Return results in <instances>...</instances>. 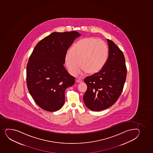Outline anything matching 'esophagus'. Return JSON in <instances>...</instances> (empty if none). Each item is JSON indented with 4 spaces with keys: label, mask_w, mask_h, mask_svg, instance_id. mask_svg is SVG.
<instances>
[{
    "label": "esophagus",
    "mask_w": 153,
    "mask_h": 153,
    "mask_svg": "<svg viewBox=\"0 0 153 153\" xmlns=\"http://www.w3.org/2000/svg\"><path fill=\"white\" fill-rule=\"evenodd\" d=\"M76 82H77V83H81V82H83V80H82V79H77V80H76Z\"/></svg>",
    "instance_id": "obj_1"
}]
</instances>
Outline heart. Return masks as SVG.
Listing matches in <instances>:
<instances>
[{
	"label": "heart",
	"mask_w": 153,
	"mask_h": 153,
	"mask_svg": "<svg viewBox=\"0 0 153 153\" xmlns=\"http://www.w3.org/2000/svg\"><path fill=\"white\" fill-rule=\"evenodd\" d=\"M108 53V48L104 41L94 38H84L78 41L66 53V65L73 75L77 73L79 65L87 74H94L104 67Z\"/></svg>",
	"instance_id": "obj_1"
}]
</instances>
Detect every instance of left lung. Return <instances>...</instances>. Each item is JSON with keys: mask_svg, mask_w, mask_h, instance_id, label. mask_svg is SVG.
<instances>
[{"mask_svg": "<svg viewBox=\"0 0 153 153\" xmlns=\"http://www.w3.org/2000/svg\"><path fill=\"white\" fill-rule=\"evenodd\" d=\"M107 40L108 54L105 66L99 73L84 79L87 89L83 101L94 111L104 110L113 105L123 91L126 78L123 53L113 41Z\"/></svg>", "mask_w": 153, "mask_h": 153, "instance_id": "left-lung-1", "label": "left lung"}]
</instances>
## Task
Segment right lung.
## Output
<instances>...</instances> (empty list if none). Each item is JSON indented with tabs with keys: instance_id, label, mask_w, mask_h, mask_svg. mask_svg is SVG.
Wrapping results in <instances>:
<instances>
[{
	"instance_id": "1",
	"label": "right lung",
	"mask_w": 153,
	"mask_h": 153,
	"mask_svg": "<svg viewBox=\"0 0 153 153\" xmlns=\"http://www.w3.org/2000/svg\"><path fill=\"white\" fill-rule=\"evenodd\" d=\"M77 31L53 32L33 49L27 65V85L36 104L44 110L55 112L65 103V91L75 83V77L65 68L66 53Z\"/></svg>"
}]
</instances>
